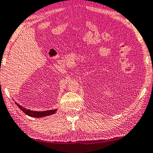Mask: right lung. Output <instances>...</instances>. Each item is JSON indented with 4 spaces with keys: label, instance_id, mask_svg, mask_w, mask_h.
Listing matches in <instances>:
<instances>
[{
    "label": "right lung",
    "instance_id": "obj_1",
    "mask_svg": "<svg viewBox=\"0 0 153 153\" xmlns=\"http://www.w3.org/2000/svg\"><path fill=\"white\" fill-rule=\"evenodd\" d=\"M18 107L20 109V110L25 113L26 115H28L30 117H35V118H42L45 117V116H48L50 115H52L56 113V111L58 110V109H54V110H46V111H33L30 110H28L26 108H24L23 106L20 105V104L17 102H15Z\"/></svg>",
    "mask_w": 153,
    "mask_h": 153
}]
</instances>
